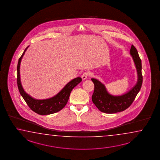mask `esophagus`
I'll list each match as a JSON object with an SVG mask.
<instances>
[{"label": "esophagus", "mask_w": 160, "mask_h": 160, "mask_svg": "<svg viewBox=\"0 0 160 160\" xmlns=\"http://www.w3.org/2000/svg\"><path fill=\"white\" fill-rule=\"evenodd\" d=\"M89 76V73L88 72H84L83 74H82V80H86L88 78Z\"/></svg>", "instance_id": "esophagus-1"}]
</instances>
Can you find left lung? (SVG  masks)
Listing matches in <instances>:
<instances>
[{
    "label": "left lung",
    "instance_id": "obj_1",
    "mask_svg": "<svg viewBox=\"0 0 160 160\" xmlns=\"http://www.w3.org/2000/svg\"><path fill=\"white\" fill-rule=\"evenodd\" d=\"M130 54L132 56L136 66L138 81L135 86L127 93L119 96L112 95L108 92L105 86L101 82L97 79L91 78L94 84V91L92 95V101L102 112L112 114L124 111L131 105L140 91L143 82L142 61L137 48L133 45L131 46Z\"/></svg>",
    "mask_w": 160,
    "mask_h": 160
}]
</instances>
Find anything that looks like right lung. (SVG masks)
<instances>
[{
	"label": "right lung",
	"instance_id": "obj_1",
	"mask_svg": "<svg viewBox=\"0 0 160 160\" xmlns=\"http://www.w3.org/2000/svg\"><path fill=\"white\" fill-rule=\"evenodd\" d=\"M29 46H28L23 51V54L21 56L17 65V86L18 90L23 99L27 103L28 106L34 112L39 114L40 115H47L53 113H57L60 111L65 106L68 101L72 90L76 86L82 82V79L80 77L74 78L69 82L66 86L63 88L58 94H57L53 97L46 99H36L31 97L29 95L27 94L23 90L21 85L20 80V68L21 59L23 57L25 51Z\"/></svg>",
	"mask_w": 160,
	"mask_h": 160
}]
</instances>
